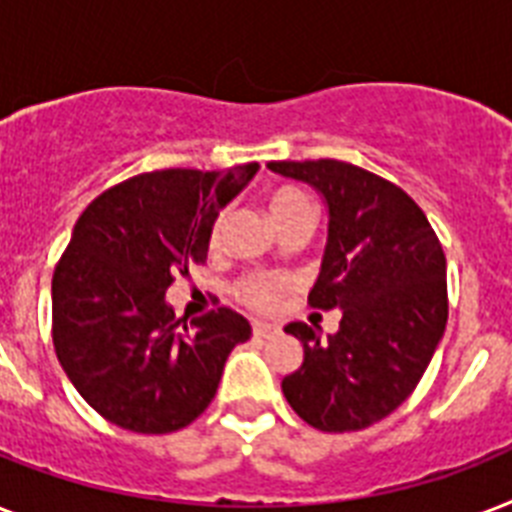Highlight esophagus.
Wrapping results in <instances>:
<instances>
[{
	"instance_id": "34e87169",
	"label": "esophagus",
	"mask_w": 512,
	"mask_h": 512,
	"mask_svg": "<svg viewBox=\"0 0 512 512\" xmlns=\"http://www.w3.org/2000/svg\"><path fill=\"white\" fill-rule=\"evenodd\" d=\"M252 335L273 337V335H279V327H276V324H265V321H255V324H252Z\"/></svg>"
}]
</instances>
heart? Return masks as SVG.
<instances>
[{
  "mask_svg": "<svg viewBox=\"0 0 512 512\" xmlns=\"http://www.w3.org/2000/svg\"><path fill=\"white\" fill-rule=\"evenodd\" d=\"M268 209H271V217L276 220V225H281L284 220L297 215V212H311V204H308V199H305L297 188H279V191L271 193ZM225 220H228L225 212H220L215 223H212V233H209V244H212V247H217V244L223 241ZM284 289H287V279H284V276H279V273L255 271L247 273V276H241V279L233 284V297H236L241 305L252 308V311H271L273 305L279 303V297Z\"/></svg>",
  "mask_w": 512,
  "mask_h": 512,
  "instance_id": "obj_1",
  "label": "heart"
}]
</instances>
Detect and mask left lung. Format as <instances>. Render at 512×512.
Wrapping results in <instances>:
<instances>
[{
    "label": "left lung",
    "mask_w": 512,
    "mask_h": 512,
    "mask_svg": "<svg viewBox=\"0 0 512 512\" xmlns=\"http://www.w3.org/2000/svg\"><path fill=\"white\" fill-rule=\"evenodd\" d=\"M268 167L327 201V252L308 305L342 311L327 342L300 321L284 327L305 356L281 390L316 430H364L404 404L444 337V249L417 201L385 177L337 159Z\"/></svg>",
    "instance_id": "8db88e82"
}]
</instances>
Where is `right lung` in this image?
<instances>
[{
	"mask_svg": "<svg viewBox=\"0 0 512 512\" xmlns=\"http://www.w3.org/2000/svg\"><path fill=\"white\" fill-rule=\"evenodd\" d=\"M257 164L156 170L108 188L76 220L52 273V345L87 404L132 433L191 425L252 327L217 308L180 327L164 292L207 260L217 212Z\"/></svg>",
	"mask_w": 512,
	"mask_h": 512,
	"instance_id": "1",
	"label": "right lung"
}]
</instances>
